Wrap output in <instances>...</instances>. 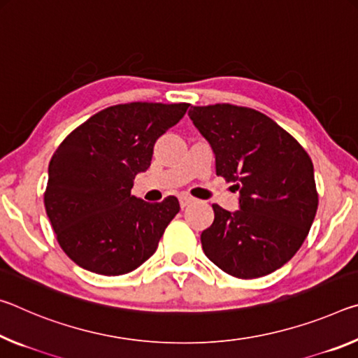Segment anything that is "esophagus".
<instances>
[{
	"label": "esophagus",
	"instance_id": "34e87169",
	"mask_svg": "<svg viewBox=\"0 0 358 358\" xmlns=\"http://www.w3.org/2000/svg\"><path fill=\"white\" fill-rule=\"evenodd\" d=\"M179 203H180V208H187L189 206L190 203H193V198H190V196H185V195H182L179 198Z\"/></svg>",
	"mask_w": 358,
	"mask_h": 358
}]
</instances>
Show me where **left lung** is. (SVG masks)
Returning <instances> with one entry per match:
<instances>
[{
    "mask_svg": "<svg viewBox=\"0 0 358 358\" xmlns=\"http://www.w3.org/2000/svg\"><path fill=\"white\" fill-rule=\"evenodd\" d=\"M189 115L215 155V173L239 190V210L213 204L203 250L222 271L254 279L276 271L301 248L319 196L300 143L265 114L233 104L192 106Z\"/></svg>",
    "mask_w": 358,
    "mask_h": 358,
    "instance_id": "8db88e82",
    "label": "left lung"
}]
</instances>
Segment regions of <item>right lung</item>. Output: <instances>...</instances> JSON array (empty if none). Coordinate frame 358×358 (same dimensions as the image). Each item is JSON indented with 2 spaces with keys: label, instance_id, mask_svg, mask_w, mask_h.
Listing matches in <instances>:
<instances>
[{
  "label": "right lung",
  "instance_id": "obj_1",
  "mask_svg": "<svg viewBox=\"0 0 358 358\" xmlns=\"http://www.w3.org/2000/svg\"><path fill=\"white\" fill-rule=\"evenodd\" d=\"M189 106L117 104L92 115L58 145L44 204L58 244L76 265L119 276L154 255L179 201L141 200L131 195L133 180L150 166L157 139Z\"/></svg>",
  "mask_w": 358,
  "mask_h": 358
}]
</instances>
